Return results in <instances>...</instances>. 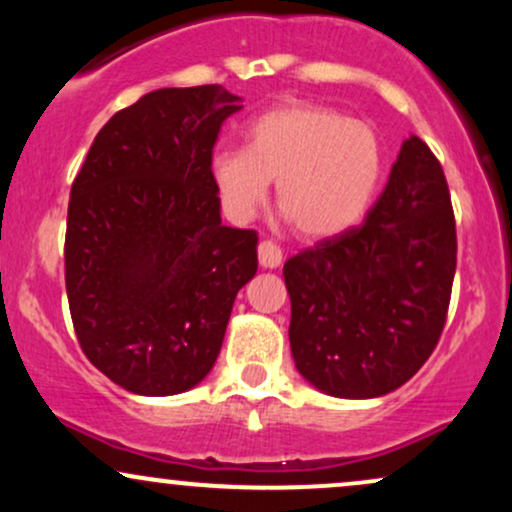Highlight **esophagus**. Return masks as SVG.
<instances>
[{"label":"esophagus","mask_w":512,"mask_h":512,"mask_svg":"<svg viewBox=\"0 0 512 512\" xmlns=\"http://www.w3.org/2000/svg\"><path fill=\"white\" fill-rule=\"evenodd\" d=\"M257 257H260V264L264 269H274L281 264L284 252H281V248L274 243V240H262V243L257 245Z\"/></svg>","instance_id":"1"}]
</instances>
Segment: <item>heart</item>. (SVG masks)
Returning <instances> with one entry per match:
<instances>
[{
    "instance_id": "obj_1",
    "label": "heart",
    "mask_w": 512,
    "mask_h": 512,
    "mask_svg": "<svg viewBox=\"0 0 512 512\" xmlns=\"http://www.w3.org/2000/svg\"><path fill=\"white\" fill-rule=\"evenodd\" d=\"M385 170L373 125L320 103L286 101L257 115L248 149L223 146L211 178L233 221H250L276 180L279 207L303 238L322 240L363 219Z\"/></svg>"
}]
</instances>
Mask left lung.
Wrapping results in <instances>:
<instances>
[{
	"label": "left lung",
	"mask_w": 512,
	"mask_h": 512,
	"mask_svg": "<svg viewBox=\"0 0 512 512\" xmlns=\"http://www.w3.org/2000/svg\"><path fill=\"white\" fill-rule=\"evenodd\" d=\"M455 267L448 180L428 144L411 137L361 226L284 264L296 368L332 397L397 390L436 349Z\"/></svg>",
	"instance_id": "obj_1"
}]
</instances>
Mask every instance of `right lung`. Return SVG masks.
<instances>
[{"instance_id": "add662e5", "label": "right lung", "mask_w": 512, "mask_h": 512, "mask_svg": "<svg viewBox=\"0 0 512 512\" xmlns=\"http://www.w3.org/2000/svg\"><path fill=\"white\" fill-rule=\"evenodd\" d=\"M243 98L158 88L105 122L72 182L64 281L81 351L129 392L178 395L214 366L257 233L221 223L211 158Z\"/></svg>"}]
</instances>
